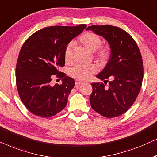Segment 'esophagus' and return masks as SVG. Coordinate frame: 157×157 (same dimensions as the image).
<instances>
[{"mask_svg": "<svg viewBox=\"0 0 157 157\" xmlns=\"http://www.w3.org/2000/svg\"><path fill=\"white\" fill-rule=\"evenodd\" d=\"M81 84H82V81L78 80H77L76 81H75V85H76V86H78L79 85H81Z\"/></svg>", "mask_w": 157, "mask_h": 157, "instance_id": "34e87169", "label": "esophagus"}]
</instances>
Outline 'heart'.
Wrapping results in <instances>:
<instances>
[{
    "instance_id": "b5f03b06",
    "label": "heart",
    "mask_w": 157,
    "mask_h": 157,
    "mask_svg": "<svg viewBox=\"0 0 157 157\" xmlns=\"http://www.w3.org/2000/svg\"><path fill=\"white\" fill-rule=\"evenodd\" d=\"M78 41L81 44L90 52H95L100 47L102 44L101 39L99 36L93 32H85L79 37ZM64 60L66 63H71L72 61V47L67 45L64 50ZM96 56L100 61L106 62L110 56V49L107 47H102L96 52ZM97 70V67L94 64H77L70 71L71 77L77 80H86L89 79Z\"/></svg>"
}]
</instances>
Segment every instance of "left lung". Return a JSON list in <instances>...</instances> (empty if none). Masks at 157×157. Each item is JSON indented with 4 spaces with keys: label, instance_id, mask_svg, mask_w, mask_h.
I'll return each instance as SVG.
<instances>
[{
    "label": "left lung",
    "instance_id": "obj_1",
    "mask_svg": "<svg viewBox=\"0 0 157 157\" xmlns=\"http://www.w3.org/2000/svg\"><path fill=\"white\" fill-rule=\"evenodd\" d=\"M86 30L105 39L110 49L108 63L96 75L105 84L109 80L108 86L103 82L91 83V107L106 118L121 116L133 105L141 87L144 69L139 47L134 39L118 27L93 25Z\"/></svg>",
    "mask_w": 157,
    "mask_h": 157
}]
</instances>
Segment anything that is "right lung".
Returning <instances> with one entry per match:
<instances>
[{
  "label": "right lung",
  "mask_w": 157,
  "mask_h": 157,
  "mask_svg": "<svg viewBox=\"0 0 157 157\" xmlns=\"http://www.w3.org/2000/svg\"><path fill=\"white\" fill-rule=\"evenodd\" d=\"M87 27L54 26L33 33L23 44L16 68V86L21 100L35 116L48 118L67 105L75 80L58 71L65 64L67 44ZM62 78L61 85H51L52 75Z\"/></svg>",
  "instance_id": "right-lung-1"
}]
</instances>
